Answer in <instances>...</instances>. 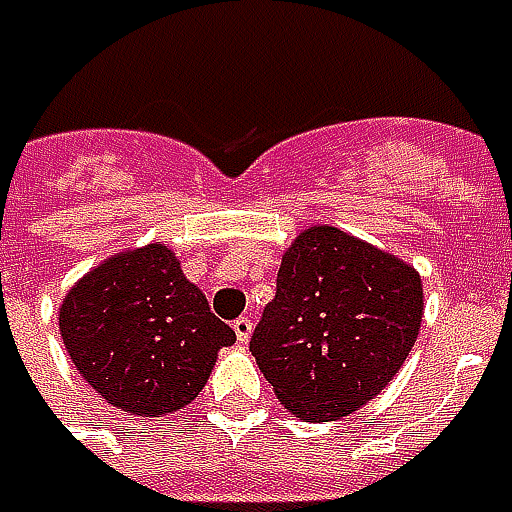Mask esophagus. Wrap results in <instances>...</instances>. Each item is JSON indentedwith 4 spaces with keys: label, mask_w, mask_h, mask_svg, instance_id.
<instances>
[{
    "label": "esophagus",
    "mask_w": 512,
    "mask_h": 512,
    "mask_svg": "<svg viewBox=\"0 0 512 512\" xmlns=\"http://www.w3.org/2000/svg\"><path fill=\"white\" fill-rule=\"evenodd\" d=\"M233 330H236V339H239L242 344H247L250 333H253V322H250L247 316H239V319L233 322Z\"/></svg>",
    "instance_id": "obj_1"
}]
</instances>
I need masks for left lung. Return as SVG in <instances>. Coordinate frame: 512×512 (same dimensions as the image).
I'll list each match as a JSON object with an SVG mask.
<instances>
[{
    "label": "left lung",
    "mask_w": 512,
    "mask_h": 512,
    "mask_svg": "<svg viewBox=\"0 0 512 512\" xmlns=\"http://www.w3.org/2000/svg\"><path fill=\"white\" fill-rule=\"evenodd\" d=\"M422 310L413 267L339 227H310L282 259L250 353L293 416L333 422L399 373Z\"/></svg>",
    "instance_id": "left-lung-1"
}]
</instances>
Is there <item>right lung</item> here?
Masks as SVG:
<instances>
[{
  "mask_svg": "<svg viewBox=\"0 0 512 512\" xmlns=\"http://www.w3.org/2000/svg\"><path fill=\"white\" fill-rule=\"evenodd\" d=\"M59 330L85 382L139 416H165L193 402L216 353L236 342L162 245L119 253L90 270L62 302Z\"/></svg>",
  "mask_w": 512,
  "mask_h": 512,
  "instance_id": "obj_1",
  "label": "right lung"
}]
</instances>
